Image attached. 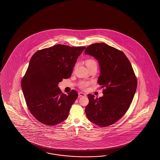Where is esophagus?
<instances>
[{
    "label": "esophagus",
    "instance_id": "34e87169",
    "mask_svg": "<svg viewBox=\"0 0 160 160\" xmlns=\"http://www.w3.org/2000/svg\"><path fill=\"white\" fill-rule=\"evenodd\" d=\"M86 95V94L82 92H79L78 93V96L79 97H85Z\"/></svg>",
    "mask_w": 160,
    "mask_h": 160
}]
</instances>
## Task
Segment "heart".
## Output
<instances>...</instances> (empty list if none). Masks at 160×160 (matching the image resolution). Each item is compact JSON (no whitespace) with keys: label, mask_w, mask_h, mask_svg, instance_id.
<instances>
[{"label":"heart","mask_w":160,"mask_h":160,"mask_svg":"<svg viewBox=\"0 0 160 160\" xmlns=\"http://www.w3.org/2000/svg\"><path fill=\"white\" fill-rule=\"evenodd\" d=\"M85 64L88 68H92L94 66H97V63L95 59L92 58H88L85 61ZM92 83V82L88 81H81L79 82V88H81L82 90H85L86 88L88 87L89 85Z\"/></svg>","instance_id":"b5f03b06"}]
</instances>
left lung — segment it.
<instances>
[{
    "label": "left lung",
    "instance_id": "obj_1",
    "mask_svg": "<svg viewBox=\"0 0 160 160\" xmlns=\"http://www.w3.org/2000/svg\"><path fill=\"white\" fill-rule=\"evenodd\" d=\"M85 54L99 62L101 73L98 83L102 97L88 94L85 112L91 122L101 127L114 124L129 108L137 86V79L128 58L122 51L104 43L88 46Z\"/></svg>",
    "mask_w": 160,
    "mask_h": 160
}]
</instances>
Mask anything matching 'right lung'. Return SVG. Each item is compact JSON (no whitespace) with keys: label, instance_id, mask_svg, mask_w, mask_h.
<instances>
[{"label":"right lung","instance_id":"right-lung-1","mask_svg":"<svg viewBox=\"0 0 160 160\" xmlns=\"http://www.w3.org/2000/svg\"><path fill=\"white\" fill-rule=\"evenodd\" d=\"M85 48L56 44L38 50L31 58L21 86L28 109L40 122L53 126L68 118L78 92L72 90L64 94L58 83L71 77Z\"/></svg>","mask_w":160,"mask_h":160}]
</instances>
